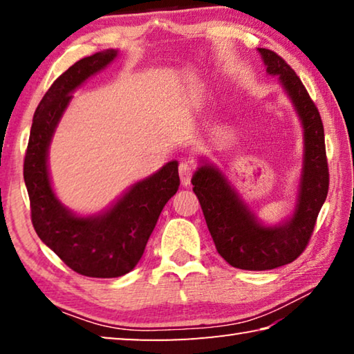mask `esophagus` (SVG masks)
<instances>
[{"label":"esophagus","instance_id":"obj_1","mask_svg":"<svg viewBox=\"0 0 354 354\" xmlns=\"http://www.w3.org/2000/svg\"><path fill=\"white\" fill-rule=\"evenodd\" d=\"M179 178H181V183L184 185L190 184L192 179V167L187 162H181L179 164Z\"/></svg>","mask_w":354,"mask_h":354}]
</instances>
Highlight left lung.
<instances>
[{
	"instance_id": "obj_1",
	"label": "left lung",
	"mask_w": 354,
	"mask_h": 354,
	"mask_svg": "<svg viewBox=\"0 0 354 354\" xmlns=\"http://www.w3.org/2000/svg\"><path fill=\"white\" fill-rule=\"evenodd\" d=\"M259 53L268 73L279 75L303 122L304 169L295 214L283 226L266 227L257 223L217 169L203 165L192 178L215 248L230 266L242 270H272L295 261L308 247L329 187L325 131L319 109L283 57L267 48H259Z\"/></svg>"
}]
</instances>
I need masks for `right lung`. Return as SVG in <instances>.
Instances as JSON below:
<instances>
[{"label":"right lung","instance_id":"1","mask_svg":"<svg viewBox=\"0 0 354 354\" xmlns=\"http://www.w3.org/2000/svg\"><path fill=\"white\" fill-rule=\"evenodd\" d=\"M115 56L117 51L107 50L84 57L51 84L35 109L23 164L35 232L65 266L91 278H117L133 270L164 206L179 187L178 162L173 160L136 184L100 217H76L53 194L46 153L59 118L71 100L70 93Z\"/></svg>","mask_w":354,"mask_h":354}]
</instances>
